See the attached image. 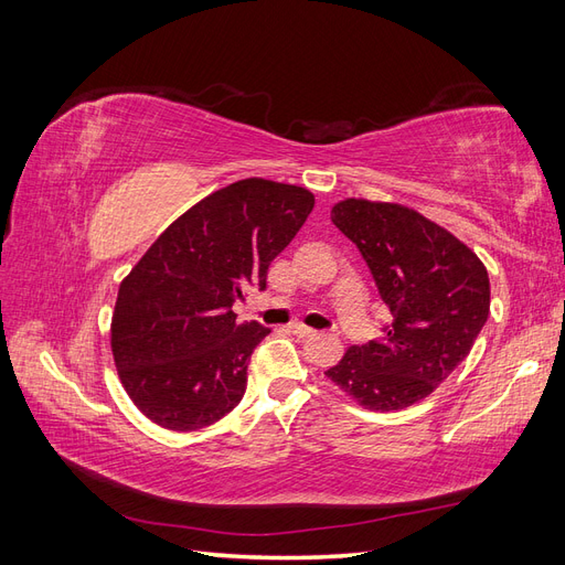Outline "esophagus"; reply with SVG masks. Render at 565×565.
<instances>
[{"instance_id": "obj_1", "label": "esophagus", "mask_w": 565, "mask_h": 565, "mask_svg": "<svg viewBox=\"0 0 565 565\" xmlns=\"http://www.w3.org/2000/svg\"><path fill=\"white\" fill-rule=\"evenodd\" d=\"M289 332H292V334H297V337H316V334H318L316 330H311V328H306V324H301V322H295V324H289Z\"/></svg>"}]
</instances>
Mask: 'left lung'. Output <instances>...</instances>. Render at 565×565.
<instances>
[{"mask_svg": "<svg viewBox=\"0 0 565 565\" xmlns=\"http://www.w3.org/2000/svg\"><path fill=\"white\" fill-rule=\"evenodd\" d=\"M332 224L361 249L393 322L324 374L374 413L419 403L483 330L488 270L459 237L398 202L347 198L332 207Z\"/></svg>", "mask_w": 565, "mask_h": 565, "instance_id": "1", "label": "left lung"}]
</instances>
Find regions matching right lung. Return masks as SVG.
I'll return each mask as SVG.
<instances>
[{
  "mask_svg": "<svg viewBox=\"0 0 565 565\" xmlns=\"http://www.w3.org/2000/svg\"><path fill=\"white\" fill-rule=\"evenodd\" d=\"M316 204L309 188L243 179L193 204L119 285L110 349L127 396L169 431H195L243 401L247 363L270 332L231 311L266 287L270 262Z\"/></svg>",
  "mask_w": 565,
  "mask_h": 565,
  "instance_id": "1",
  "label": "right lung"
}]
</instances>
